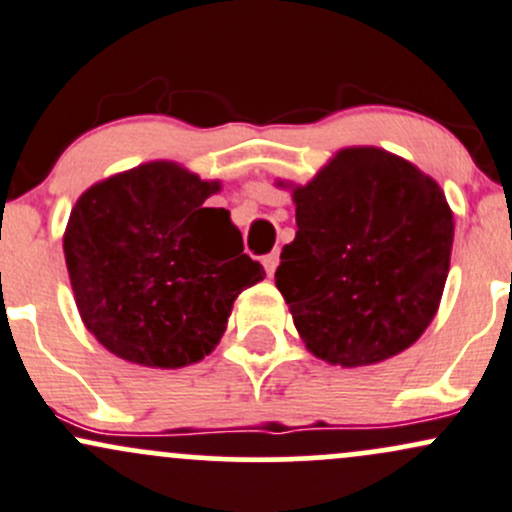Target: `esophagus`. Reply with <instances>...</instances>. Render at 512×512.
I'll list each match as a JSON object with an SVG mask.
<instances>
[{
    "instance_id": "esophagus-1",
    "label": "esophagus",
    "mask_w": 512,
    "mask_h": 512,
    "mask_svg": "<svg viewBox=\"0 0 512 512\" xmlns=\"http://www.w3.org/2000/svg\"><path fill=\"white\" fill-rule=\"evenodd\" d=\"M277 265H279V250H272L269 255H265V269H267L269 277L277 272Z\"/></svg>"
}]
</instances>
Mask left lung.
Returning a JSON list of instances; mask_svg holds the SVG:
<instances>
[{
  "mask_svg": "<svg viewBox=\"0 0 512 512\" xmlns=\"http://www.w3.org/2000/svg\"><path fill=\"white\" fill-rule=\"evenodd\" d=\"M296 238L274 282L313 355L389 359L423 335L445 289L454 221L442 189L379 148H347L294 189Z\"/></svg>",
  "mask_w": 512,
  "mask_h": 512,
  "instance_id": "1",
  "label": "left lung"
}]
</instances>
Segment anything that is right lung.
<instances>
[{
	"label": "right lung",
	"instance_id": "right-lung-1",
	"mask_svg": "<svg viewBox=\"0 0 512 512\" xmlns=\"http://www.w3.org/2000/svg\"><path fill=\"white\" fill-rule=\"evenodd\" d=\"M174 162L94 184L65 230V262L89 333L116 357L177 369L209 355L240 291L265 277L226 209Z\"/></svg>",
	"mask_w": 512,
	"mask_h": 512
}]
</instances>
